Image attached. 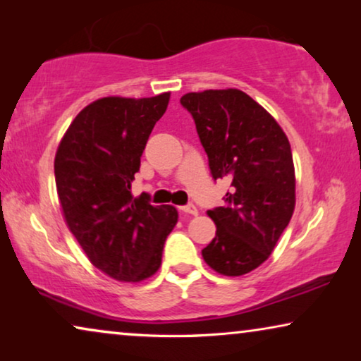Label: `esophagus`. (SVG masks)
<instances>
[{"mask_svg": "<svg viewBox=\"0 0 361 361\" xmlns=\"http://www.w3.org/2000/svg\"><path fill=\"white\" fill-rule=\"evenodd\" d=\"M180 210L184 212V214H189V215H197V214H199V210H197V207L194 204H187L184 207H180Z\"/></svg>", "mask_w": 361, "mask_h": 361, "instance_id": "1", "label": "esophagus"}]
</instances>
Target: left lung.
I'll list each match as a JSON object with an SVG mask.
<instances>
[{
    "label": "left lung",
    "mask_w": 361,
    "mask_h": 361,
    "mask_svg": "<svg viewBox=\"0 0 361 361\" xmlns=\"http://www.w3.org/2000/svg\"><path fill=\"white\" fill-rule=\"evenodd\" d=\"M180 105L195 121L214 179H230L225 205L207 212L215 238L202 250L216 273L241 276L263 264L289 225L295 177L288 136L245 92L185 93Z\"/></svg>",
    "instance_id": "obj_1"
}]
</instances>
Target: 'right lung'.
<instances>
[{"label": "right lung", "mask_w": 361, "mask_h": 361, "mask_svg": "<svg viewBox=\"0 0 361 361\" xmlns=\"http://www.w3.org/2000/svg\"><path fill=\"white\" fill-rule=\"evenodd\" d=\"M169 93L151 98L106 97L75 116L59 145L54 172L68 228L95 268L137 283L159 269L172 205L131 195V182Z\"/></svg>", "instance_id": "add662e5"}]
</instances>
